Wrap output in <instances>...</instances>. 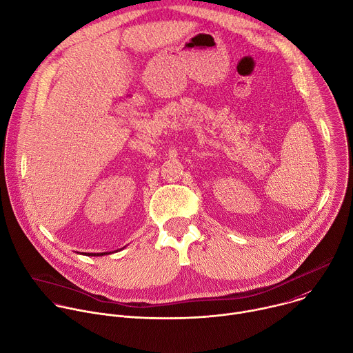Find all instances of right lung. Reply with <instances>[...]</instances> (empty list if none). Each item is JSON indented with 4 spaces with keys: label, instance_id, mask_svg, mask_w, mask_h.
Here are the masks:
<instances>
[{
    "label": "right lung",
    "instance_id": "1",
    "mask_svg": "<svg viewBox=\"0 0 353 353\" xmlns=\"http://www.w3.org/2000/svg\"><path fill=\"white\" fill-rule=\"evenodd\" d=\"M101 255H108V252L106 254L105 252L103 254H88V256H101Z\"/></svg>",
    "mask_w": 353,
    "mask_h": 353
}]
</instances>
